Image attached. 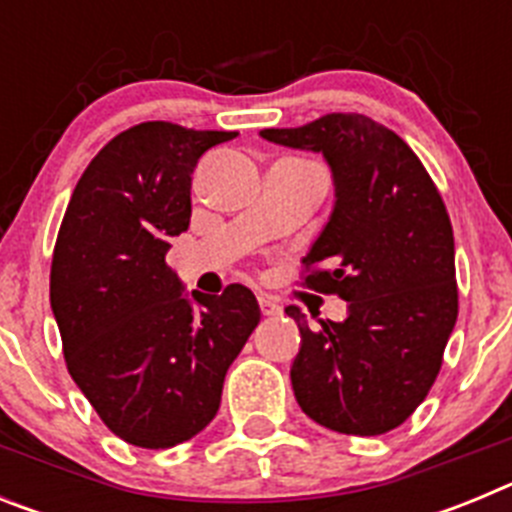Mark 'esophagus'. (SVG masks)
Segmentation results:
<instances>
[{
	"instance_id": "esophagus-1",
	"label": "esophagus",
	"mask_w": 512,
	"mask_h": 512,
	"mask_svg": "<svg viewBox=\"0 0 512 512\" xmlns=\"http://www.w3.org/2000/svg\"><path fill=\"white\" fill-rule=\"evenodd\" d=\"M259 305L266 318H277L279 312H282V307H279L274 300H269V297H259Z\"/></svg>"
}]
</instances>
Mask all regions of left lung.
Returning a JSON list of instances; mask_svg holds the SVG:
<instances>
[{"instance_id": "8db88e82", "label": "left lung", "mask_w": 512, "mask_h": 512, "mask_svg": "<svg viewBox=\"0 0 512 512\" xmlns=\"http://www.w3.org/2000/svg\"><path fill=\"white\" fill-rule=\"evenodd\" d=\"M261 138L320 151L333 169L336 207L302 259V284L348 302L343 323L302 333L292 390L302 413L346 436H382L431 392L459 315L454 230L441 192L413 148L382 122L330 112Z\"/></svg>"}]
</instances>
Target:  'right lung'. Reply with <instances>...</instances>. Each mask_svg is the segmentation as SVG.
<instances>
[{
	"instance_id": "add662e5",
	"label": "right lung",
	"mask_w": 512,
	"mask_h": 512,
	"mask_svg": "<svg viewBox=\"0 0 512 512\" xmlns=\"http://www.w3.org/2000/svg\"><path fill=\"white\" fill-rule=\"evenodd\" d=\"M238 133L151 120L122 130L81 174L58 230L51 307L66 366L122 441L169 449L215 418L228 366L259 325L253 292L182 295L166 264L189 228L192 171Z\"/></svg>"
}]
</instances>
